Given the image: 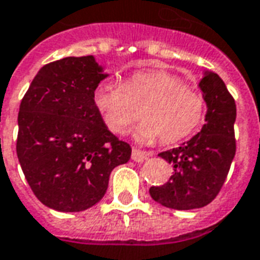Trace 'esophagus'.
<instances>
[{"label":"esophagus","instance_id":"obj_1","mask_svg":"<svg viewBox=\"0 0 260 260\" xmlns=\"http://www.w3.org/2000/svg\"><path fill=\"white\" fill-rule=\"evenodd\" d=\"M149 156H152L149 152H143V150H139V149H134L131 158H132L134 161H136V163H141V161H143V160L149 157Z\"/></svg>","mask_w":260,"mask_h":260}]
</instances>
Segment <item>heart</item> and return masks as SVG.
I'll return each instance as SVG.
<instances>
[{"instance_id":"1","label":"heart","mask_w":260,"mask_h":260,"mask_svg":"<svg viewBox=\"0 0 260 260\" xmlns=\"http://www.w3.org/2000/svg\"><path fill=\"white\" fill-rule=\"evenodd\" d=\"M93 103L106 128L115 135H122L138 118L132 103H146L142 111L145 121L135 129V138L143 142L160 138L163 145H173L193 134L206 111L199 91L161 69L134 72L124 83L102 80L93 90Z\"/></svg>"}]
</instances>
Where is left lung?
Here are the masks:
<instances>
[{
  "instance_id": "left-lung-1",
  "label": "left lung",
  "mask_w": 260,
  "mask_h": 260,
  "mask_svg": "<svg viewBox=\"0 0 260 260\" xmlns=\"http://www.w3.org/2000/svg\"><path fill=\"white\" fill-rule=\"evenodd\" d=\"M198 86L206 102L205 125L181 146L158 153L173 164L174 173L164 185L149 189L153 201L175 210L209 205L221 189L235 156L234 99L214 72L205 71Z\"/></svg>"
}]
</instances>
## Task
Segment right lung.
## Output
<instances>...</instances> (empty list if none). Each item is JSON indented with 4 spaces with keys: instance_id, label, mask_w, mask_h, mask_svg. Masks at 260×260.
<instances>
[{
    "instance_id": "obj_1",
    "label": "right lung",
    "mask_w": 260,
    "mask_h": 260,
    "mask_svg": "<svg viewBox=\"0 0 260 260\" xmlns=\"http://www.w3.org/2000/svg\"><path fill=\"white\" fill-rule=\"evenodd\" d=\"M108 74L93 55L44 65L22 99L16 153L27 184L58 212L94 206L132 149L106 128L93 90Z\"/></svg>"
}]
</instances>
